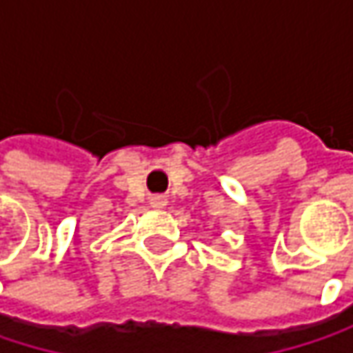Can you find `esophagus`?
<instances>
[{
    "mask_svg": "<svg viewBox=\"0 0 353 353\" xmlns=\"http://www.w3.org/2000/svg\"><path fill=\"white\" fill-rule=\"evenodd\" d=\"M151 204H153L155 208H163V206L168 204V200H165L163 196H155V198H151Z\"/></svg>",
    "mask_w": 353,
    "mask_h": 353,
    "instance_id": "esophagus-1",
    "label": "esophagus"
}]
</instances>
